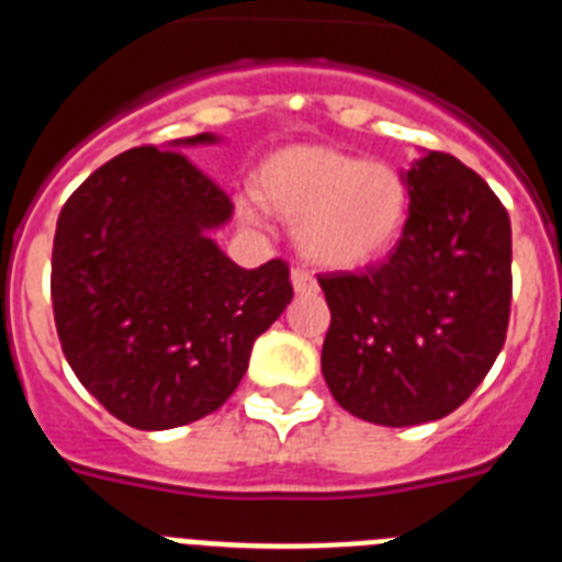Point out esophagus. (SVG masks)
<instances>
[{
    "label": "esophagus",
    "instance_id": "obj_1",
    "mask_svg": "<svg viewBox=\"0 0 562 562\" xmlns=\"http://www.w3.org/2000/svg\"><path fill=\"white\" fill-rule=\"evenodd\" d=\"M292 286H295V292H301V295L317 292L315 276H312L310 270H304V267H292Z\"/></svg>",
    "mask_w": 562,
    "mask_h": 562
}]
</instances>
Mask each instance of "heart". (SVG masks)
I'll list each match as a JSON object with an SVG mask.
<instances>
[{
  "label": "heart",
  "mask_w": 562,
  "mask_h": 562,
  "mask_svg": "<svg viewBox=\"0 0 562 562\" xmlns=\"http://www.w3.org/2000/svg\"><path fill=\"white\" fill-rule=\"evenodd\" d=\"M265 205L295 225L297 247L324 267L351 270L389 250L408 216V186L396 168L326 146H290L258 171ZM265 205L245 193L238 213L258 222Z\"/></svg>",
  "instance_id": "b5f03b06"
}]
</instances>
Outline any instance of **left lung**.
Instances as JSON below:
<instances>
[{"label":"left lung","instance_id":"left-lung-1","mask_svg":"<svg viewBox=\"0 0 562 562\" xmlns=\"http://www.w3.org/2000/svg\"><path fill=\"white\" fill-rule=\"evenodd\" d=\"M402 180L411 205L391 256L317 276L331 312L326 385L385 428L453 414L504 349L513 304V227L493 188L445 151H425Z\"/></svg>","mask_w":562,"mask_h":562}]
</instances>
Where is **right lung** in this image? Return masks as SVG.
I'll return each instance as SVG.
<instances>
[{"label": "right lung", "instance_id": "1", "mask_svg": "<svg viewBox=\"0 0 562 562\" xmlns=\"http://www.w3.org/2000/svg\"><path fill=\"white\" fill-rule=\"evenodd\" d=\"M128 148L76 188L53 241V315L69 369L137 430L213 414L292 301L290 267L233 265L207 236L233 202L180 146Z\"/></svg>", "mask_w": 562, "mask_h": 562}]
</instances>
